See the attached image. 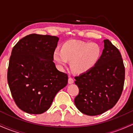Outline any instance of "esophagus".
I'll return each mask as SVG.
<instances>
[{
    "label": "esophagus",
    "instance_id": "1",
    "mask_svg": "<svg viewBox=\"0 0 133 133\" xmlns=\"http://www.w3.org/2000/svg\"><path fill=\"white\" fill-rule=\"evenodd\" d=\"M74 79H72V77H69V79H68V83L69 84H71L74 83Z\"/></svg>",
    "mask_w": 133,
    "mask_h": 133
}]
</instances>
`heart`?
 Returning a JSON list of instances; mask_svg holds the SVG:
<instances>
[{
  "label": "heart",
  "mask_w": 133,
  "mask_h": 133,
  "mask_svg": "<svg viewBox=\"0 0 133 133\" xmlns=\"http://www.w3.org/2000/svg\"><path fill=\"white\" fill-rule=\"evenodd\" d=\"M101 54V50L97 44L70 40L62 44L61 50H54L53 59L61 70L68 65V61H71L72 71L76 74H82L95 66Z\"/></svg>",
  "instance_id": "b5f03b06"
}]
</instances>
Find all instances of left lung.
Instances as JSON below:
<instances>
[{"instance_id":"1","label":"left lung","mask_w":133,"mask_h":133,"mask_svg":"<svg viewBox=\"0 0 133 133\" xmlns=\"http://www.w3.org/2000/svg\"><path fill=\"white\" fill-rule=\"evenodd\" d=\"M95 66L75 77L79 92L74 103L82 113L97 116L115 106L123 90L125 69L119 51L108 39Z\"/></svg>"}]
</instances>
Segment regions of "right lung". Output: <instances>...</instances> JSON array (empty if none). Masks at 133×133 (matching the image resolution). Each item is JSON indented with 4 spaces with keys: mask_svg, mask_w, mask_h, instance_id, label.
<instances>
[{
    "mask_svg": "<svg viewBox=\"0 0 133 133\" xmlns=\"http://www.w3.org/2000/svg\"><path fill=\"white\" fill-rule=\"evenodd\" d=\"M59 39L56 36L32 34L13 47L7 81L15 103L24 112H45L56 94L68 84V74L58 71L53 62Z\"/></svg>",
    "mask_w": 133,
    "mask_h": 133,
    "instance_id": "add662e5",
    "label": "right lung"
}]
</instances>
